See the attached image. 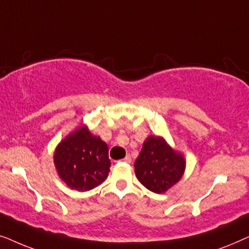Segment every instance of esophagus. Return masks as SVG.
Returning <instances> with one entry per match:
<instances>
[{
    "label": "esophagus",
    "instance_id": "obj_1",
    "mask_svg": "<svg viewBox=\"0 0 249 249\" xmlns=\"http://www.w3.org/2000/svg\"><path fill=\"white\" fill-rule=\"evenodd\" d=\"M122 161L125 162V163H131V156L130 155H127L124 160H122Z\"/></svg>",
    "mask_w": 249,
    "mask_h": 249
}]
</instances>
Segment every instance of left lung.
Listing matches in <instances>:
<instances>
[{"label":"left lung","instance_id":"8db88e82","mask_svg":"<svg viewBox=\"0 0 249 249\" xmlns=\"http://www.w3.org/2000/svg\"><path fill=\"white\" fill-rule=\"evenodd\" d=\"M186 161L159 136H149L135 162V173L139 182L148 190L163 194L181 179Z\"/></svg>","mask_w":249,"mask_h":249}]
</instances>
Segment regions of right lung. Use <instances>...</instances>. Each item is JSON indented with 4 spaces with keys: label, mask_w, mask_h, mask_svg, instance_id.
Returning a JSON list of instances; mask_svg holds the SVG:
<instances>
[{
    "label": "right lung",
    "mask_w": 249,
    "mask_h": 249,
    "mask_svg": "<svg viewBox=\"0 0 249 249\" xmlns=\"http://www.w3.org/2000/svg\"><path fill=\"white\" fill-rule=\"evenodd\" d=\"M54 164L68 187L87 192L107 178L111 161L107 145L81 125L56 146Z\"/></svg>",
    "instance_id": "add662e5"
}]
</instances>
